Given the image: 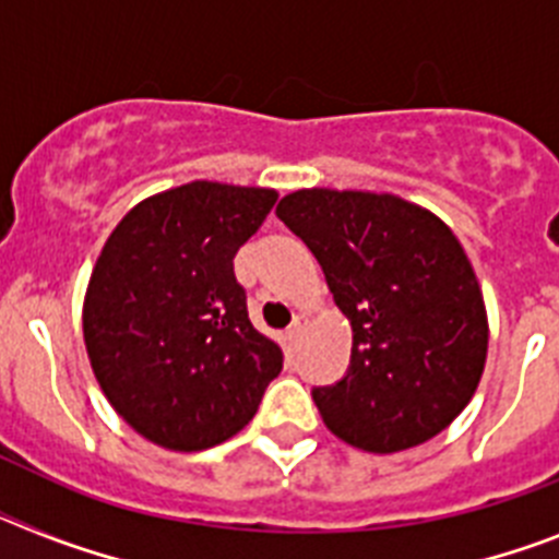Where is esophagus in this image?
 <instances>
[{
    "label": "esophagus",
    "instance_id": "obj_1",
    "mask_svg": "<svg viewBox=\"0 0 559 559\" xmlns=\"http://www.w3.org/2000/svg\"><path fill=\"white\" fill-rule=\"evenodd\" d=\"M310 324V316L308 313H296L294 316V324L288 328V341H299L302 338V333L308 330Z\"/></svg>",
    "mask_w": 559,
    "mask_h": 559
}]
</instances>
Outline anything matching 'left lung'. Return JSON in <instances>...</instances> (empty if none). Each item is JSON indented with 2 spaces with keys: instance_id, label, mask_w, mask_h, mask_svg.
Instances as JSON below:
<instances>
[{
  "instance_id": "left-lung-1",
  "label": "left lung",
  "mask_w": 559,
  "mask_h": 559,
  "mask_svg": "<svg viewBox=\"0 0 559 559\" xmlns=\"http://www.w3.org/2000/svg\"><path fill=\"white\" fill-rule=\"evenodd\" d=\"M276 215L322 263L353 328L349 372L313 389L324 426L367 453L445 431L478 389L490 322L471 257L426 206L369 190L288 192Z\"/></svg>"
}]
</instances>
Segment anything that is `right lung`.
Here are the masks:
<instances>
[{
	"instance_id": "obj_1",
	"label": "right lung",
	"mask_w": 559,
	"mask_h": 559,
	"mask_svg": "<svg viewBox=\"0 0 559 559\" xmlns=\"http://www.w3.org/2000/svg\"><path fill=\"white\" fill-rule=\"evenodd\" d=\"M276 195L190 181L131 206L103 243L83 296L88 364L114 412L153 445H221L283 369L235 276L237 249Z\"/></svg>"
}]
</instances>
